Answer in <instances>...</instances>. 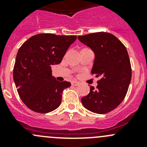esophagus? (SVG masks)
Segmentation results:
<instances>
[{
    "mask_svg": "<svg viewBox=\"0 0 147 147\" xmlns=\"http://www.w3.org/2000/svg\"><path fill=\"white\" fill-rule=\"evenodd\" d=\"M71 84H72V86H78L80 84V82H76V81H72V82H71Z\"/></svg>",
    "mask_w": 147,
    "mask_h": 147,
    "instance_id": "obj_1",
    "label": "esophagus"
}]
</instances>
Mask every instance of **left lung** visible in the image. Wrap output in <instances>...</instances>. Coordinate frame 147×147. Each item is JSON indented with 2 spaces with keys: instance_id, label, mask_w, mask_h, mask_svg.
<instances>
[{
  "instance_id": "8db88e82",
  "label": "left lung",
  "mask_w": 147,
  "mask_h": 147,
  "mask_svg": "<svg viewBox=\"0 0 147 147\" xmlns=\"http://www.w3.org/2000/svg\"><path fill=\"white\" fill-rule=\"evenodd\" d=\"M94 53L91 73L97 81L81 99L83 106L97 114H106L120 105L127 94L131 78L129 57L125 46L112 34L99 32L78 36Z\"/></svg>"
}]
</instances>
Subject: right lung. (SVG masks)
Here are the masks:
<instances>
[{
  "mask_svg": "<svg viewBox=\"0 0 147 147\" xmlns=\"http://www.w3.org/2000/svg\"><path fill=\"white\" fill-rule=\"evenodd\" d=\"M76 39V35L38 34L19 48L13 80L20 99L31 110L47 113L60 105L63 91L71 84L56 80L52 76L51 65L61 63Z\"/></svg>",
  "mask_w": 147,
  "mask_h": 147,
  "instance_id": "add662e5",
  "label": "right lung"
}]
</instances>
